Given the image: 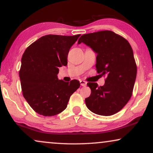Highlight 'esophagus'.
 I'll use <instances>...</instances> for the list:
<instances>
[{"label": "esophagus", "mask_w": 153, "mask_h": 153, "mask_svg": "<svg viewBox=\"0 0 153 153\" xmlns=\"http://www.w3.org/2000/svg\"><path fill=\"white\" fill-rule=\"evenodd\" d=\"M80 82L81 86H82V87H85L87 85V82L84 80H80Z\"/></svg>", "instance_id": "34e87169"}]
</instances>
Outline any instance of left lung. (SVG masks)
<instances>
[{"mask_svg": "<svg viewBox=\"0 0 153 153\" xmlns=\"http://www.w3.org/2000/svg\"><path fill=\"white\" fill-rule=\"evenodd\" d=\"M84 43L97 53V72L105 75L103 86L88 82L91 94L85 99L89 111L110 116L121 111L131 98L137 68L129 42L111 30L82 35L78 44Z\"/></svg>", "mask_w": 153, "mask_h": 153, "instance_id": "left-lung-1", "label": "left lung"}]
</instances>
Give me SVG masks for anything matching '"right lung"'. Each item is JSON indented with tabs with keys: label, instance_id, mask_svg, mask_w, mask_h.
Listing matches in <instances>:
<instances>
[{
	"label": "right lung",
	"instance_id": "add662e5",
	"mask_svg": "<svg viewBox=\"0 0 153 153\" xmlns=\"http://www.w3.org/2000/svg\"><path fill=\"white\" fill-rule=\"evenodd\" d=\"M47 35L28 46L22 58L19 71L23 96L36 113L54 116L66 108L80 82L59 80V68L67 65L70 48L80 37Z\"/></svg>",
	"mask_w": 153,
	"mask_h": 153
}]
</instances>
